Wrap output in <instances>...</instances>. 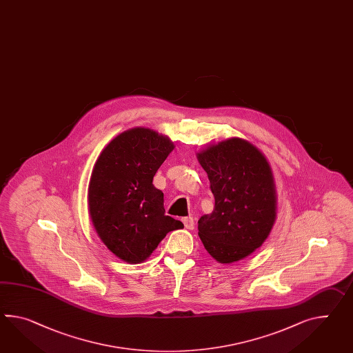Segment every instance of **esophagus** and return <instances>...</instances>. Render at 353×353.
I'll list each match as a JSON object with an SVG mask.
<instances>
[{
    "instance_id": "34e87169",
    "label": "esophagus",
    "mask_w": 353,
    "mask_h": 353,
    "mask_svg": "<svg viewBox=\"0 0 353 353\" xmlns=\"http://www.w3.org/2000/svg\"><path fill=\"white\" fill-rule=\"evenodd\" d=\"M182 222H183L185 228H188V230H194V227H195V221H194V218H192V216H185V218H182Z\"/></svg>"
}]
</instances>
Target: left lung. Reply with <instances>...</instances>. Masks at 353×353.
<instances>
[{"label":"left lung","instance_id":"obj_1","mask_svg":"<svg viewBox=\"0 0 353 353\" xmlns=\"http://www.w3.org/2000/svg\"><path fill=\"white\" fill-rule=\"evenodd\" d=\"M198 159L215 200L214 210L199 219V236L216 261H239L263 245L274 224L272 170L258 148L239 138L209 146Z\"/></svg>","mask_w":353,"mask_h":353}]
</instances>
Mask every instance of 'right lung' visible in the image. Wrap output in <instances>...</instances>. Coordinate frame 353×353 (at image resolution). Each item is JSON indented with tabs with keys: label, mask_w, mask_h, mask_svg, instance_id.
I'll list each match as a JSON object with an SVG mask.
<instances>
[{
	"label": "right lung",
	"mask_w": 353,
	"mask_h": 353,
	"mask_svg": "<svg viewBox=\"0 0 353 353\" xmlns=\"http://www.w3.org/2000/svg\"><path fill=\"white\" fill-rule=\"evenodd\" d=\"M153 130L137 128L113 139L99 155L89 183L95 231L117 258L143 263L165 234L183 224L165 215L153 177L173 150Z\"/></svg>",
	"instance_id": "add662e5"
}]
</instances>
